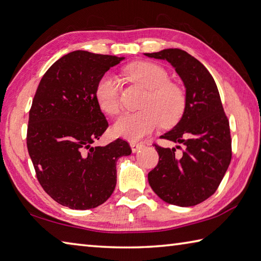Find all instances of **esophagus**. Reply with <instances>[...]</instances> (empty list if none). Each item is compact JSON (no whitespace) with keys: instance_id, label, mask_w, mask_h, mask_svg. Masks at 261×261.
<instances>
[{"instance_id":"1","label":"esophagus","mask_w":261,"mask_h":261,"mask_svg":"<svg viewBox=\"0 0 261 261\" xmlns=\"http://www.w3.org/2000/svg\"><path fill=\"white\" fill-rule=\"evenodd\" d=\"M130 147H132V151L135 153V152H137L139 150H141L142 147H143V144H142V143H136V142H132Z\"/></svg>"}]
</instances>
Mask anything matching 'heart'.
Masks as SVG:
<instances>
[{
  "instance_id": "b5f03b06",
  "label": "heart",
  "mask_w": 261,
  "mask_h": 261,
  "mask_svg": "<svg viewBox=\"0 0 261 261\" xmlns=\"http://www.w3.org/2000/svg\"><path fill=\"white\" fill-rule=\"evenodd\" d=\"M132 81L146 88L147 95L142 103L143 110L121 116L114 125L115 135L132 142L139 141L162 124L175 125L185 110V94L181 88L170 83L169 73L152 62H134L125 68ZM95 100L107 115L120 111L119 80L114 73L106 72L95 86Z\"/></svg>"
}]
</instances>
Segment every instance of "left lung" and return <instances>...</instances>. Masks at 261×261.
<instances>
[{"mask_svg":"<svg viewBox=\"0 0 261 261\" xmlns=\"http://www.w3.org/2000/svg\"><path fill=\"white\" fill-rule=\"evenodd\" d=\"M144 56L166 60L175 68L186 99L180 120L161 136L183 149L155 145L159 162L147 179L165 202L192 207L215 193L229 166L232 141L227 117L213 76L194 57L179 48Z\"/></svg>","mask_w":261,"mask_h":261,"instance_id":"obj_1","label":"left lung"}]
</instances>
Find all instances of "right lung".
Here are the masks:
<instances>
[{
  "instance_id": "add662e5",
  "label": "right lung",
  "mask_w": 261,
  "mask_h": 261,
  "mask_svg": "<svg viewBox=\"0 0 261 261\" xmlns=\"http://www.w3.org/2000/svg\"><path fill=\"white\" fill-rule=\"evenodd\" d=\"M124 57L73 51L44 73L29 111L27 147L37 179L58 203L96 208L117 183V160L129 155L126 141L93 146L108 128L95 100L100 77Z\"/></svg>"
}]
</instances>
